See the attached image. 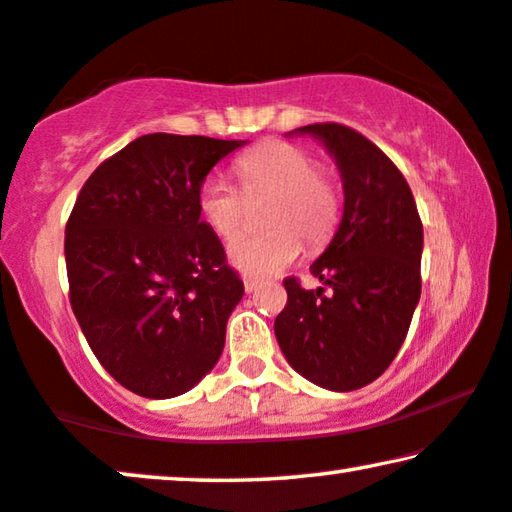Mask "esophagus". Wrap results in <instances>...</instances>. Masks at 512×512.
<instances>
[{
	"instance_id": "34e87169",
	"label": "esophagus",
	"mask_w": 512,
	"mask_h": 512,
	"mask_svg": "<svg viewBox=\"0 0 512 512\" xmlns=\"http://www.w3.org/2000/svg\"><path fill=\"white\" fill-rule=\"evenodd\" d=\"M262 285V280H257V278H243V287H246V292L250 294V292H255V289Z\"/></svg>"
}]
</instances>
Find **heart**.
Here are the masks:
<instances>
[{"mask_svg": "<svg viewBox=\"0 0 512 512\" xmlns=\"http://www.w3.org/2000/svg\"><path fill=\"white\" fill-rule=\"evenodd\" d=\"M234 174L246 195L271 193L264 207L262 232L236 239L230 262L250 276H269L303 253V239L319 248L331 239L340 220V190L329 172L317 167L308 147L269 140L234 160ZM197 209L220 239L241 232L246 204L223 174L211 172L197 188Z\"/></svg>", "mask_w": 512, "mask_h": 512, "instance_id": "b5f03b06", "label": "heart"}]
</instances>
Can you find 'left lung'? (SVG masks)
I'll return each instance as SVG.
<instances>
[{
	"instance_id": "left-lung-1",
	"label": "left lung",
	"mask_w": 512,
	"mask_h": 512,
	"mask_svg": "<svg viewBox=\"0 0 512 512\" xmlns=\"http://www.w3.org/2000/svg\"><path fill=\"white\" fill-rule=\"evenodd\" d=\"M340 167L345 211L310 266L322 287L285 278L276 338L289 365L329 391L375 381L407 338L421 299L423 223L407 179L368 137L342 124H310Z\"/></svg>"
}]
</instances>
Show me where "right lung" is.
Listing matches in <instances>:
<instances>
[{
	"label": "right lung",
	"mask_w": 512,
	"mask_h": 512,
	"mask_svg": "<svg viewBox=\"0 0 512 512\" xmlns=\"http://www.w3.org/2000/svg\"><path fill=\"white\" fill-rule=\"evenodd\" d=\"M239 140L151 133L103 160L66 223L68 299L91 352L142 398L218 363L243 282L200 220L197 188Z\"/></svg>",
	"instance_id": "obj_1"
}]
</instances>
